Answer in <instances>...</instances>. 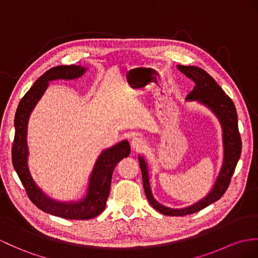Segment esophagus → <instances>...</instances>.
Wrapping results in <instances>:
<instances>
[{
  "label": "esophagus",
  "mask_w": 258,
  "mask_h": 258,
  "mask_svg": "<svg viewBox=\"0 0 258 258\" xmlns=\"http://www.w3.org/2000/svg\"><path fill=\"white\" fill-rule=\"evenodd\" d=\"M130 146H131V148H133L134 151H140L144 147V141L141 139V138L135 137V138H133V139H131Z\"/></svg>",
  "instance_id": "esophagus-1"
}]
</instances>
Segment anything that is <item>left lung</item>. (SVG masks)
I'll use <instances>...</instances> for the list:
<instances>
[{"label":"left lung","mask_w":258,"mask_h":258,"mask_svg":"<svg viewBox=\"0 0 258 258\" xmlns=\"http://www.w3.org/2000/svg\"><path fill=\"white\" fill-rule=\"evenodd\" d=\"M177 68L181 73L185 74L188 79L192 80L195 83L194 90L188 94L187 100H197V102L206 105L207 107H209L215 112L220 122H221L223 131L224 158L222 168L219 173L216 184L213 186L212 190L205 198L197 204L187 207V208L171 209L159 204L153 198L149 181L147 162L139 156V164L142 173V181L146 196L150 205L165 216L190 215V213L200 211L206 208L207 206L213 204L221 198L230 185L231 177L235 171L237 161L240 159L242 151V140L237 125V114L232 99L217 84L213 78L210 77L203 69L190 66H177Z\"/></svg>","instance_id":"left-lung-1"}]
</instances>
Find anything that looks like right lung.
Returning a JSON list of instances; mask_svg holds the SVG:
<instances>
[{"instance_id": "obj_1", "label": "right lung", "mask_w": 258, "mask_h": 258, "mask_svg": "<svg viewBox=\"0 0 258 258\" xmlns=\"http://www.w3.org/2000/svg\"><path fill=\"white\" fill-rule=\"evenodd\" d=\"M86 68L80 66H59L51 68L37 80L21 99L15 112V136L12 147V161L15 171L25 187L28 198L42 211L55 217L70 220H87L100 215L109 196L112 172L123 158L130 154L127 140L105 150L98 156L90 177L86 196L77 203H58L49 198L31 178L27 166V123L31 110L48 87L49 81L72 80L84 74Z\"/></svg>"}]
</instances>
